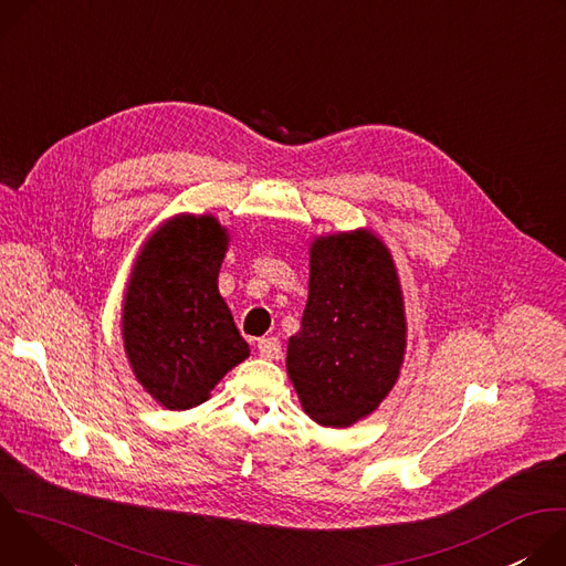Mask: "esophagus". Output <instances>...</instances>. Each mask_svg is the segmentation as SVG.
I'll return each instance as SVG.
<instances>
[{"label":"esophagus","instance_id":"34e87169","mask_svg":"<svg viewBox=\"0 0 566 566\" xmlns=\"http://www.w3.org/2000/svg\"><path fill=\"white\" fill-rule=\"evenodd\" d=\"M258 352L266 360L282 358V345H280L277 338H262V340H258Z\"/></svg>","mask_w":566,"mask_h":566}]
</instances>
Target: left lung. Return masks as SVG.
Returning a JSON list of instances; mask_svg holds the SVG:
<instances>
[{
    "mask_svg": "<svg viewBox=\"0 0 566 566\" xmlns=\"http://www.w3.org/2000/svg\"><path fill=\"white\" fill-rule=\"evenodd\" d=\"M402 352L406 311L382 241L369 230L315 239L302 327L286 352L304 412L327 428L371 415L398 378Z\"/></svg>",
    "mask_w": 566,
    "mask_h": 566,
    "instance_id": "left-lung-1",
    "label": "left lung"
}]
</instances>
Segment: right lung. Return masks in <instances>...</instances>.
<instances>
[{
  "instance_id": "1",
  "label": "right lung",
  "mask_w": 566,
  "mask_h": 566,
  "mask_svg": "<svg viewBox=\"0 0 566 566\" xmlns=\"http://www.w3.org/2000/svg\"><path fill=\"white\" fill-rule=\"evenodd\" d=\"M228 234L210 214L160 226L134 264L125 306V352L138 382L168 410L203 402L249 356L217 289Z\"/></svg>"
}]
</instances>
